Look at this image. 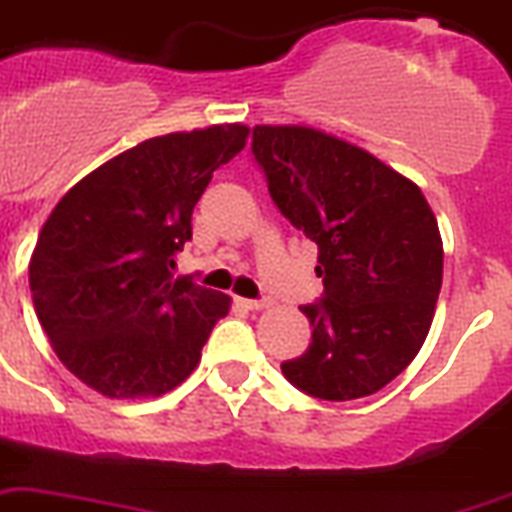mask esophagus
Here are the masks:
<instances>
[{"label":"esophagus","mask_w":512,"mask_h":512,"mask_svg":"<svg viewBox=\"0 0 512 512\" xmlns=\"http://www.w3.org/2000/svg\"><path fill=\"white\" fill-rule=\"evenodd\" d=\"M239 305L247 307V310H265V307H270V299H239Z\"/></svg>","instance_id":"1"}]
</instances>
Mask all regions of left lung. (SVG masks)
I'll use <instances>...</instances> for the list:
<instances>
[{
    "label": "left lung",
    "mask_w": 512,
    "mask_h": 512,
    "mask_svg": "<svg viewBox=\"0 0 512 512\" xmlns=\"http://www.w3.org/2000/svg\"><path fill=\"white\" fill-rule=\"evenodd\" d=\"M252 157L289 223L318 244L323 294L299 310L313 342L281 363L318 400L368 397L400 376L426 342L442 239L421 189L365 149L305 126H255Z\"/></svg>",
    "instance_id": "1"
}]
</instances>
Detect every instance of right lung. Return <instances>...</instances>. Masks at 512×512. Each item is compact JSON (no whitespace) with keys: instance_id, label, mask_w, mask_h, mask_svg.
I'll return each mask as SVG.
<instances>
[{"instance_id":"right-lung-1","label":"right lung","mask_w":512,"mask_h":512,"mask_svg":"<svg viewBox=\"0 0 512 512\" xmlns=\"http://www.w3.org/2000/svg\"><path fill=\"white\" fill-rule=\"evenodd\" d=\"M239 123L155 136L57 202L28 265L33 307L65 368L115 400L176 389L231 299L173 278L191 213L244 149Z\"/></svg>"}]
</instances>
